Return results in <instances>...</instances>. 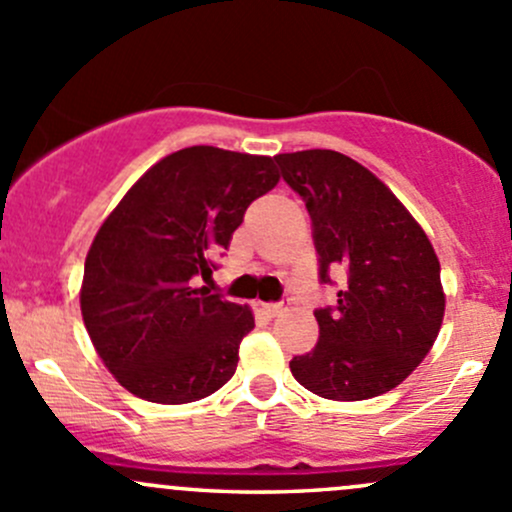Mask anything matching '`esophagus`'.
I'll return each mask as SVG.
<instances>
[{
	"label": "esophagus",
	"mask_w": 512,
	"mask_h": 512,
	"mask_svg": "<svg viewBox=\"0 0 512 512\" xmlns=\"http://www.w3.org/2000/svg\"><path fill=\"white\" fill-rule=\"evenodd\" d=\"M257 306H260L262 314H267V316L282 314V304H257Z\"/></svg>",
	"instance_id": "34e87169"
}]
</instances>
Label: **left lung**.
Instances as JSON below:
<instances>
[{
    "label": "left lung",
    "instance_id": "obj_1",
    "mask_svg": "<svg viewBox=\"0 0 512 512\" xmlns=\"http://www.w3.org/2000/svg\"><path fill=\"white\" fill-rule=\"evenodd\" d=\"M314 223L321 282L346 274L336 309H319V341L289 368L326 400L392 390L432 351L444 321L439 257L400 198L363 164L331 149L277 154Z\"/></svg>",
    "mask_w": 512,
    "mask_h": 512
}]
</instances>
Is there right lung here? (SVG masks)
I'll return each instance as SVG.
<instances>
[{
  "mask_svg": "<svg viewBox=\"0 0 512 512\" xmlns=\"http://www.w3.org/2000/svg\"><path fill=\"white\" fill-rule=\"evenodd\" d=\"M277 184L272 157L186 147L144 171L102 220L80 311L105 368L132 395L184 405L233 378L255 316L193 279L213 274L247 206Z\"/></svg>",
  "mask_w": 512,
  "mask_h": 512,
  "instance_id": "1",
  "label": "right lung"
}]
</instances>
